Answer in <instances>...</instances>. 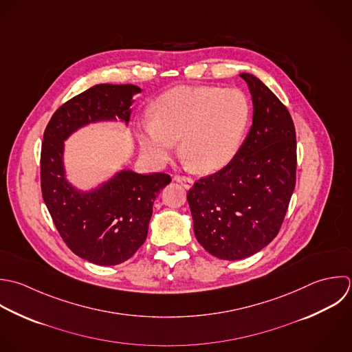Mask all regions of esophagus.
<instances>
[{"mask_svg": "<svg viewBox=\"0 0 352 352\" xmlns=\"http://www.w3.org/2000/svg\"><path fill=\"white\" fill-rule=\"evenodd\" d=\"M174 179H175L177 182H179L182 186H185L186 189H189V188H192V186H193V179H192L190 177H185V175H177Z\"/></svg>", "mask_w": 352, "mask_h": 352, "instance_id": "1", "label": "esophagus"}]
</instances>
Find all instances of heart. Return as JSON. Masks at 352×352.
Returning a JSON list of instances; mask_svg holds the SVG:
<instances>
[{
	"instance_id": "obj_1",
	"label": "heart",
	"mask_w": 352,
	"mask_h": 352,
	"mask_svg": "<svg viewBox=\"0 0 352 352\" xmlns=\"http://www.w3.org/2000/svg\"><path fill=\"white\" fill-rule=\"evenodd\" d=\"M250 112L240 89L178 86L156 101L155 119H142L138 141L149 160L163 166L181 140V152L196 170L215 171L234 157Z\"/></svg>"
}]
</instances>
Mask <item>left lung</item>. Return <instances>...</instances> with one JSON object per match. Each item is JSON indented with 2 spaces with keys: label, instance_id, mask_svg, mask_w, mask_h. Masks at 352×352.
<instances>
[{
  "label": "left lung",
  "instance_id": "left-lung-1",
  "mask_svg": "<svg viewBox=\"0 0 352 352\" xmlns=\"http://www.w3.org/2000/svg\"><path fill=\"white\" fill-rule=\"evenodd\" d=\"M254 104L251 130L234 157L188 192L197 241L211 255L240 261L278 234L296 184V133L287 107L243 72Z\"/></svg>",
  "mask_w": 352,
  "mask_h": 352
}]
</instances>
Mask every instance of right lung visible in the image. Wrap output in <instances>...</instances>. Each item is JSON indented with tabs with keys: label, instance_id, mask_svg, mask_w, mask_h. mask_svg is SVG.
<instances>
[{
	"label": "right lung",
	"instance_id": "obj_1",
	"mask_svg": "<svg viewBox=\"0 0 352 352\" xmlns=\"http://www.w3.org/2000/svg\"><path fill=\"white\" fill-rule=\"evenodd\" d=\"M135 85H96L64 102L50 118L41 148V189L53 223L67 247L100 266L130 259L144 244L152 207L171 182L168 174L142 175L122 170L83 192L65 178L64 141L78 129L104 120H130Z\"/></svg>",
	"mask_w": 352,
	"mask_h": 352
}]
</instances>
